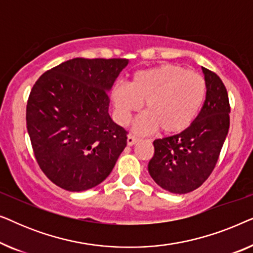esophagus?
<instances>
[{
  "instance_id": "1",
  "label": "esophagus",
  "mask_w": 253,
  "mask_h": 253,
  "mask_svg": "<svg viewBox=\"0 0 253 253\" xmlns=\"http://www.w3.org/2000/svg\"><path fill=\"white\" fill-rule=\"evenodd\" d=\"M137 141H138V138L133 137V136H127V138H126V143L129 146H133Z\"/></svg>"
}]
</instances>
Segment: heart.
Segmentation results:
<instances>
[{"label": "heart", "instance_id": "b5f03b06", "mask_svg": "<svg viewBox=\"0 0 253 253\" xmlns=\"http://www.w3.org/2000/svg\"><path fill=\"white\" fill-rule=\"evenodd\" d=\"M206 95L202 76L175 64L144 69L132 76L129 84L116 83L110 92L114 117L126 126L133 113L145 110L133 123V131L146 134L159 127L165 133H178L191 126Z\"/></svg>", "mask_w": 253, "mask_h": 253}]
</instances>
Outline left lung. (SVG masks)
I'll list each match as a JSON object with an SVG mask.
<instances>
[{
    "instance_id": "1",
    "label": "left lung",
    "mask_w": 253,
    "mask_h": 253,
    "mask_svg": "<svg viewBox=\"0 0 253 253\" xmlns=\"http://www.w3.org/2000/svg\"><path fill=\"white\" fill-rule=\"evenodd\" d=\"M206 98L188 129L155 139L148 172L159 186L171 193L191 192L209 178L229 130V100L222 81L203 68Z\"/></svg>"
}]
</instances>
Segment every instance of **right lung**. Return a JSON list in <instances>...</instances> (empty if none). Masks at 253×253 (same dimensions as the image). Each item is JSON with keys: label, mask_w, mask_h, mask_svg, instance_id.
<instances>
[{"label": "right lung", "mask_w": 253, "mask_h": 253, "mask_svg": "<svg viewBox=\"0 0 253 253\" xmlns=\"http://www.w3.org/2000/svg\"><path fill=\"white\" fill-rule=\"evenodd\" d=\"M127 64L126 58H72L34 84L27 131L41 170L60 188H94L126 148V131L109 116L108 93Z\"/></svg>", "instance_id": "right-lung-1"}]
</instances>
